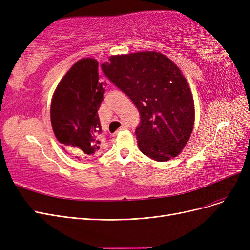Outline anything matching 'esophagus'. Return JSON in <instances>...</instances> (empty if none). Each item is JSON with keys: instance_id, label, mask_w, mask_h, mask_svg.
Returning a JSON list of instances; mask_svg holds the SVG:
<instances>
[{"instance_id": "obj_1", "label": "esophagus", "mask_w": 250, "mask_h": 250, "mask_svg": "<svg viewBox=\"0 0 250 250\" xmlns=\"http://www.w3.org/2000/svg\"><path fill=\"white\" fill-rule=\"evenodd\" d=\"M127 128H128V125L126 123H123V125L120 127L119 130H124V129H127Z\"/></svg>"}]
</instances>
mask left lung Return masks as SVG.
I'll return each mask as SVG.
<instances>
[{
    "mask_svg": "<svg viewBox=\"0 0 250 250\" xmlns=\"http://www.w3.org/2000/svg\"><path fill=\"white\" fill-rule=\"evenodd\" d=\"M102 71L130 98L141 122L135 129L142 152L156 162L176 157L194 126V100L177 65L158 52L116 55Z\"/></svg>",
    "mask_w": 250,
    "mask_h": 250,
    "instance_id": "1",
    "label": "left lung"
}]
</instances>
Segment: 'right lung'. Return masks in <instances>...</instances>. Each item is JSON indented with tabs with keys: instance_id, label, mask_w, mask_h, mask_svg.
<instances>
[{
	"instance_id": "add662e5",
	"label": "right lung",
	"mask_w": 250,
	"mask_h": 250,
	"mask_svg": "<svg viewBox=\"0 0 250 250\" xmlns=\"http://www.w3.org/2000/svg\"><path fill=\"white\" fill-rule=\"evenodd\" d=\"M98 67L96 59L78 60L60 80L51 102V124L57 141L81 157H93L100 149L98 110L105 88Z\"/></svg>"
}]
</instances>
